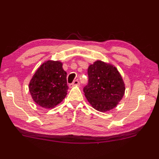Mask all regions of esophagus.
<instances>
[{
	"label": "esophagus",
	"instance_id": "1",
	"mask_svg": "<svg viewBox=\"0 0 159 159\" xmlns=\"http://www.w3.org/2000/svg\"><path fill=\"white\" fill-rule=\"evenodd\" d=\"M79 85H80L79 81H78V80H75L72 84H70L69 86H70V88H71V87H73V86H79Z\"/></svg>",
	"mask_w": 159,
	"mask_h": 159
}]
</instances>
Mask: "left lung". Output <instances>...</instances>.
I'll return each mask as SVG.
<instances>
[{
	"instance_id": "1",
	"label": "left lung",
	"mask_w": 159,
	"mask_h": 159,
	"mask_svg": "<svg viewBox=\"0 0 159 159\" xmlns=\"http://www.w3.org/2000/svg\"><path fill=\"white\" fill-rule=\"evenodd\" d=\"M89 84L84 92L91 106L101 112L115 108L125 93V84L117 68L97 60L88 69Z\"/></svg>"
}]
</instances>
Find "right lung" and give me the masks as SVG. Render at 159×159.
I'll use <instances>...</instances> for the list:
<instances>
[{"label": "right lung", "mask_w": 159, "mask_h": 159, "mask_svg": "<svg viewBox=\"0 0 159 159\" xmlns=\"http://www.w3.org/2000/svg\"><path fill=\"white\" fill-rule=\"evenodd\" d=\"M66 73L59 61L48 60L37 69L32 77L29 89L33 101L47 109L55 107L67 94Z\"/></svg>", "instance_id": "1"}]
</instances>
